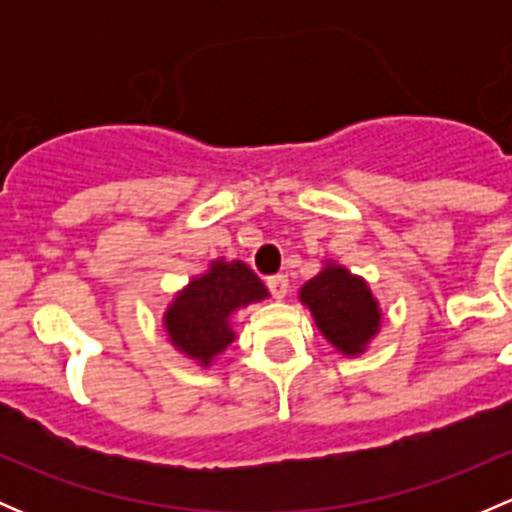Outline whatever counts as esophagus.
<instances>
[{"instance_id":"obj_1","label":"esophagus","mask_w":512,"mask_h":512,"mask_svg":"<svg viewBox=\"0 0 512 512\" xmlns=\"http://www.w3.org/2000/svg\"><path fill=\"white\" fill-rule=\"evenodd\" d=\"M267 287H270L272 297L275 299H285L287 297V287H289V280L285 275H275L267 280Z\"/></svg>"}]
</instances>
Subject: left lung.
<instances>
[{
  "label": "left lung",
  "instance_id": "left-lung-1",
  "mask_svg": "<svg viewBox=\"0 0 512 512\" xmlns=\"http://www.w3.org/2000/svg\"><path fill=\"white\" fill-rule=\"evenodd\" d=\"M299 302L309 309L322 337L349 359L369 349L384 319L369 282L334 260H324L322 270L299 287Z\"/></svg>",
  "mask_w": 512,
  "mask_h": 512
}]
</instances>
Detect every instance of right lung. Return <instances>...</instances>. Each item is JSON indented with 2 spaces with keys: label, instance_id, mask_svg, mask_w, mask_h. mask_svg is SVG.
Wrapping results in <instances>:
<instances>
[{
  "label": "right lung",
  "instance_id": "right-lung-1",
  "mask_svg": "<svg viewBox=\"0 0 512 512\" xmlns=\"http://www.w3.org/2000/svg\"><path fill=\"white\" fill-rule=\"evenodd\" d=\"M267 297V287L245 262L215 257L208 270L173 294L163 312V329L175 352L208 369L235 342V312Z\"/></svg>",
  "mask_w": 512,
  "mask_h": 512
}]
</instances>
